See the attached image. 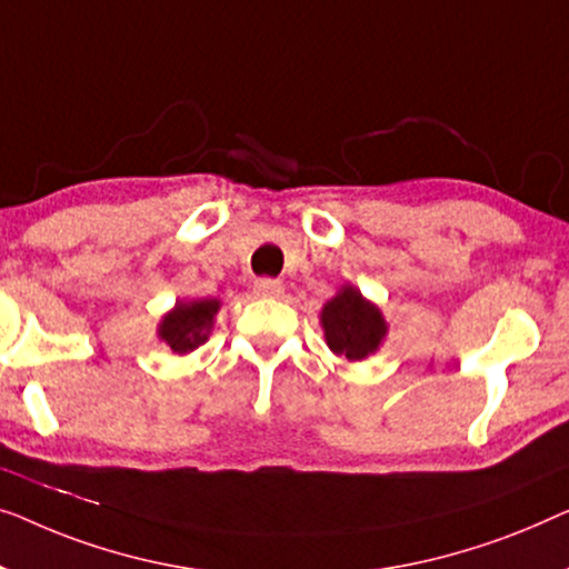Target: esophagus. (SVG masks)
<instances>
[{"label":"esophagus","mask_w":569,"mask_h":569,"mask_svg":"<svg viewBox=\"0 0 569 569\" xmlns=\"http://www.w3.org/2000/svg\"><path fill=\"white\" fill-rule=\"evenodd\" d=\"M252 288H254V293L266 296V299H276V296L283 293V283L276 281V278H258Z\"/></svg>","instance_id":"obj_1"}]
</instances>
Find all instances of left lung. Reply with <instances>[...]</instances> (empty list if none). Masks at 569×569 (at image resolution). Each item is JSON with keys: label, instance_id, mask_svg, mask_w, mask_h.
Segmentation results:
<instances>
[{"label": "left lung", "instance_id": "obj_1", "mask_svg": "<svg viewBox=\"0 0 569 569\" xmlns=\"http://www.w3.org/2000/svg\"><path fill=\"white\" fill-rule=\"evenodd\" d=\"M325 340L335 356L363 361L387 338V322L376 303L363 299L353 286H342L338 296L322 307Z\"/></svg>", "mask_w": 569, "mask_h": 569}]
</instances>
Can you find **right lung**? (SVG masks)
<instances>
[{"label": "right lung", "mask_w": 569, "mask_h": 569, "mask_svg": "<svg viewBox=\"0 0 569 569\" xmlns=\"http://www.w3.org/2000/svg\"><path fill=\"white\" fill-rule=\"evenodd\" d=\"M219 299L178 301L172 311H167L159 322V340L167 342L172 353L186 356L208 340L213 327V317L219 311Z\"/></svg>", "instance_id": "obj_1"}]
</instances>
